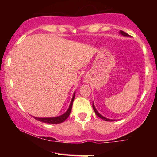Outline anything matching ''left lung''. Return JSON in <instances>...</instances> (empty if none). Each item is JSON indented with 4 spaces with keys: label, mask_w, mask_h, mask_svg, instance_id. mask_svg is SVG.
Returning a JSON list of instances; mask_svg holds the SVG:
<instances>
[{
    "label": "left lung",
    "mask_w": 157,
    "mask_h": 157,
    "mask_svg": "<svg viewBox=\"0 0 157 157\" xmlns=\"http://www.w3.org/2000/svg\"><path fill=\"white\" fill-rule=\"evenodd\" d=\"M120 33L122 35H123V36H125V37H129V35L128 34H127L126 33V32H123V31H122V30H120ZM92 107H93V109H94V112H95V113H96V114L97 115V116L99 117L100 118H101V119H102V120H105V121H113V120H110V119H107V118H105V117H104L103 116H102L101 114H100V113L98 112V111H97V109H95V106H94V103L92 104Z\"/></svg>",
    "instance_id": "left-lung-1"
}]
</instances>
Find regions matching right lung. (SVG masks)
<instances>
[{
    "mask_svg": "<svg viewBox=\"0 0 157 157\" xmlns=\"http://www.w3.org/2000/svg\"><path fill=\"white\" fill-rule=\"evenodd\" d=\"M75 93L74 94L72 99H71V103H70V105L69 107H68L67 111H66V113H64L63 114L60 115V116H58V117H56L40 118V117H35V119L42 122H45V123H48V124H59V123H61V122H64L65 120L68 117V116L70 115V113H71V109H72L74 99H75Z\"/></svg>",
    "mask_w": 157,
    "mask_h": 157,
    "instance_id": "1",
    "label": "right lung"
}]
</instances>
